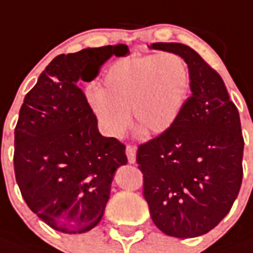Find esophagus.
Instances as JSON below:
<instances>
[{
  "mask_svg": "<svg viewBox=\"0 0 253 253\" xmlns=\"http://www.w3.org/2000/svg\"><path fill=\"white\" fill-rule=\"evenodd\" d=\"M126 155L128 159V163H135L136 162V148L134 146H127Z\"/></svg>",
  "mask_w": 253,
  "mask_h": 253,
  "instance_id": "1",
  "label": "esophagus"
}]
</instances>
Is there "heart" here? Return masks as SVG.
Returning a JSON list of instances; mask_svg holds the SVG:
<instances>
[{
	"label": "heart",
	"mask_w": 253,
	"mask_h": 253,
	"mask_svg": "<svg viewBox=\"0 0 253 253\" xmlns=\"http://www.w3.org/2000/svg\"><path fill=\"white\" fill-rule=\"evenodd\" d=\"M191 86L188 65L175 53L134 54L106 70L101 88L87 92V102L106 134L119 138L135 122L159 135L176 123Z\"/></svg>",
	"instance_id": "1"
}]
</instances>
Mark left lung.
<instances>
[{"label":"left lung","instance_id":"obj_1","mask_svg":"<svg viewBox=\"0 0 253 253\" xmlns=\"http://www.w3.org/2000/svg\"><path fill=\"white\" fill-rule=\"evenodd\" d=\"M148 47L186 61L192 95L169 131L138 147L143 196L163 234L196 238L215 228L238 198L244 150L240 117L220 75L195 50L176 42Z\"/></svg>","mask_w":253,"mask_h":253}]
</instances>
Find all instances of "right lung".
Segmentation results:
<instances>
[{
  "label": "right lung",
  "mask_w": 253,
  "mask_h": 253,
  "mask_svg": "<svg viewBox=\"0 0 253 253\" xmlns=\"http://www.w3.org/2000/svg\"><path fill=\"white\" fill-rule=\"evenodd\" d=\"M126 45L61 54L26 94L14 131V172L22 198L42 221L63 234H84L101 221L126 147L98 130L78 82L92 81ZM86 71V78L82 77Z\"/></svg>",
  "instance_id": "add662e5"
}]
</instances>
